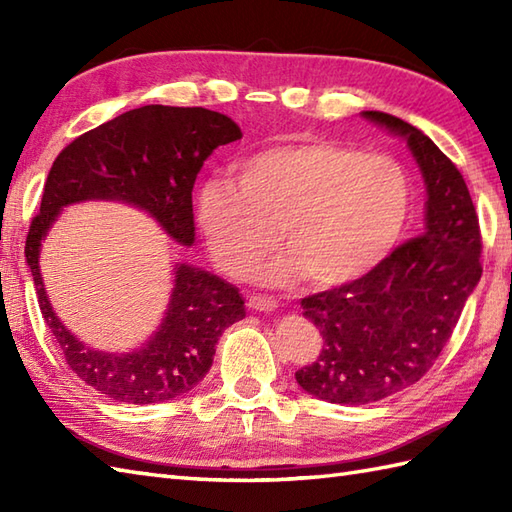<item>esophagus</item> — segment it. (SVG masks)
Returning a JSON list of instances; mask_svg holds the SVG:
<instances>
[{"label": "esophagus", "mask_w": 512, "mask_h": 512, "mask_svg": "<svg viewBox=\"0 0 512 512\" xmlns=\"http://www.w3.org/2000/svg\"><path fill=\"white\" fill-rule=\"evenodd\" d=\"M248 308L253 312H275L279 308V303L273 297H262V295H253L248 299Z\"/></svg>", "instance_id": "esophagus-1"}]
</instances>
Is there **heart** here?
Segmentation results:
<instances>
[{"instance_id": "obj_1", "label": "heart", "mask_w": 512, "mask_h": 512, "mask_svg": "<svg viewBox=\"0 0 512 512\" xmlns=\"http://www.w3.org/2000/svg\"><path fill=\"white\" fill-rule=\"evenodd\" d=\"M409 211L411 180L398 160L332 140L259 149L237 162L235 182L215 178L195 195L206 246L228 277L253 275L279 233L286 253L259 275L270 286L365 277L394 250Z\"/></svg>"}]
</instances>
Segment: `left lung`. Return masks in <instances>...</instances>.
I'll list each match as a JSON object with an SVG mask.
<instances>
[{"label": "left lung", "instance_id": "8db88e82", "mask_svg": "<svg viewBox=\"0 0 512 512\" xmlns=\"http://www.w3.org/2000/svg\"><path fill=\"white\" fill-rule=\"evenodd\" d=\"M361 114L407 140L427 202L420 237L365 277L301 299L323 347L295 378L303 391L334 405H367L418 383L482 277L480 222L462 173L418 127L385 112Z\"/></svg>", "mask_w": 512, "mask_h": 512}]
</instances>
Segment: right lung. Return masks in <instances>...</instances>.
Returning <instances> with one entry per match:
<instances>
[{
  "mask_svg": "<svg viewBox=\"0 0 512 512\" xmlns=\"http://www.w3.org/2000/svg\"><path fill=\"white\" fill-rule=\"evenodd\" d=\"M242 138L237 123L204 107L145 105L99 125L52 162L39 215L30 224L26 262L43 321L65 363L99 394L132 405L165 402L209 372L222 332L246 317L239 290L209 270L173 264V288L158 330L132 352H103L76 339L52 310L39 255L65 206L105 200L149 213L171 239L193 246L191 191L213 149Z\"/></svg>",
  "mask_w": 512,
  "mask_h": 512,
  "instance_id": "obj_1",
  "label": "right lung"
}]
</instances>
